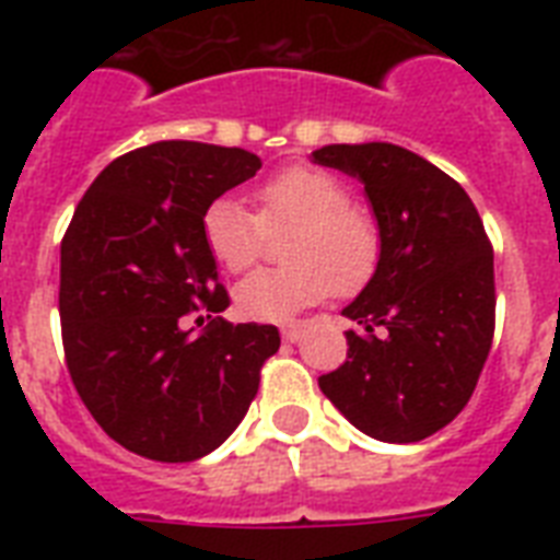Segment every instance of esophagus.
I'll list each match as a JSON object with an SVG mask.
<instances>
[{
	"mask_svg": "<svg viewBox=\"0 0 560 560\" xmlns=\"http://www.w3.org/2000/svg\"><path fill=\"white\" fill-rule=\"evenodd\" d=\"M302 328H299V325H288V328H281V337H284V340L288 342H299L302 340Z\"/></svg>",
	"mask_w": 560,
	"mask_h": 560,
	"instance_id": "esophagus-1",
	"label": "esophagus"
}]
</instances>
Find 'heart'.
Returning a JSON list of instances; mask_svg holds the SVG:
<instances>
[{
    "label": "heart",
    "mask_w": 560,
    "mask_h": 560,
    "mask_svg": "<svg viewBox=\"0 0 560 560\" xmlns=\"http://www.w3.org/2000/svg\"><path fill=\"white\" fill-rule=\"evenodd\" d=\"M296 226L288 241L293 264L261 270L235 288L237 311L258 323H288L334 290L358 293L381 261V229L351 188L328 171L293 165L258 188V211L218 197L202 214V241L229 272L249 270L264 255L267 229Z\"/></svg>",
    "instance_id": "1"
}]
</instances>
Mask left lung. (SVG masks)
I'll return each instance as SVG.
<instances>
[{
  "mask_svg": "<svg viewBox=\"0 0 560 560\" xmlns=\"http://www.w3.org/2000/svg\"><path fill=\"white\" fill-rule=\"evenodd\" d=\"M314 160L363 179L381 226L377 270L342 311L349 358L319 389L372 439L421 442L468 407L486 366L494 246L465 188L418 153L328 144Z\"/></svg>",
  "mask_w": 560,
  "mask_h": 560,
  "instance_id": "obj_1",
  "label": "left lung"
}]
</instances>
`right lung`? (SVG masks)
Wrapping results in <instances>:
<instances>
[{
  "label": "right lung",
  "instance_id": "1",
  "mask_svg": "<svg viewBox=\"0 0 560 560\" xmlns=\"http://www.w3.org/2000/svg\"><path fill=\"white\" fill-rule=\"evenodd\" d=\"M258 168L241 148L148 144L101 171L60 241L69 377L101 430L144 459L220 447L281 346L276 325L220 316L229 293L202 241L206 209Z\"/></svg>",
  "mask_w": 560,
  "mask_h": 560
}]
</instances>
